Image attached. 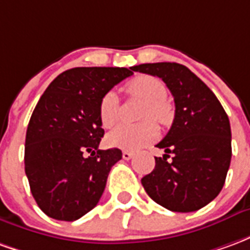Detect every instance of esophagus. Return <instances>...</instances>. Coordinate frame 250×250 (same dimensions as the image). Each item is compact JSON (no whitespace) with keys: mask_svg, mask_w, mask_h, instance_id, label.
Instances as JSON below:
<instances>
[{"mask_svg":"<svg viewBox=\"0 0 250 250\" xmlns=\"http://www.w3.org/2000/svg\"><path fill=\"white\" fill-rule=\"evenodd\" d=\"M122 157H123V159H125V161H128V159H131V158L134 157V154L130 151H123Z\"/></svg>","mask_w":250,"mask_h":250,"instance_id":"34e87169","label":"esophagus"}]
</instances>
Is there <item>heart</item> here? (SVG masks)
<instances>
[{
  "mask_svg": "<svg viewBox=\"0 0 250 250\" xmlns=\"http://www.w3.org/2000/svg\"><path fill=\"white\" fill-rule=\"evenodd\" d=\"M130 98L143 100L139 118L145 122L139 125H122L107 135V145L114 148L138 151L157 139L158 125L167 127L173 123L175 111L166 100L167 88L159 79L152 76H138L125 87ZM99 119L104 128H111L119 119V100L115 92H107L100 100Z\"/></svg>",
  "mask_w": 250,
  "mask_h": 250,
  "instance_id": "obj_1",
  "label": "heart"
}]
</instances>
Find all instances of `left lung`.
Listing matches in <instances>:
<instances>
[{
    "instance_id": "1",
    "label": "left lung",
    "mask_w": 250,
    "mask_h": 250,
    "mask_svg": "<svg viewBox=\"0 0 250 250\" xmlns=\"http://www.w3.org/2000/svg\"><path fill=\"white\" fill-rule=\"evenodd\" d=\"M132 71L162 79L175 103L171 128L157 145L166 154L155 157V167L142 185L152 201L171 211L199 210L220 194L230 166L231 132L225 109L182 64H141Z\"/></svg>"
}]
</instances>
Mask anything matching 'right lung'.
<instances>
[{"label": "right lung", "mask_w": 250, "mask_h": 250, "mask_svg": "<svg viewBox=\"0 0 250 250\" xmlns=\"http://www.w3.org/2000/svg\"><path fill=\"white\" fill-rule=\"evenodd\" d=\"M132 75V68L79 66L46 88L30 116L25 138V174L44 213L76 221L98 205L119 148L99 150L104 135L100 100Z\"/></svg>", "instance_id": "right-lung-1"}]
</instances>
